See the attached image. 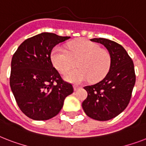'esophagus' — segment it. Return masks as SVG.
I'll return each instance as SVG.
<instances>
[{
    "label": "esophagus",
    "instance_id": "esophagus-1",
    "mask_svg": "<svg viewBox=\"0 0 146 146\" xmlns=\"http://www.w3.org/2000/svg\"><path fill=\"white\" fill-rule=\"evenodd\" d=\"M80 88V86H78V85H74V90H75V91L78 90Z\"/></svg>",
    "mask_w": 146,
    "mask_h": 146
}]
</instances>
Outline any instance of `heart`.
I'll return each instance as SVG.
<instances>
[{
  "mask_svg": "<svg viewBox=\"0 0 146 146\" xmlns=\"http://www.w3.org/2000/svg\"><path fill=\"white\" fill-rule=\"evenodd\" d=\"M53 65L60 73H68L77 62L78 69L66 76L69 82L80 83L89 79L98 82L108 73L112 63V56L108 49L88 40H76L69 43L66 50L55 46L51 50Z\"/></svg>",
  "mask_w": 146,
  "mask_h": 146,
  "instance_id": "1",
  "label": "heart"
}]
</instances>
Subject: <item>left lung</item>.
I'll use <instances>...</instances> for the list:
<instances>
[{
	"label": "left lung",
	"instance_id": "8db88e82",
	"mask_svg": "<svg viewBox=\"0 0 146 146\" xmlns=\"http://www.w3.org/2000/svg\"><path fill=\"white\" fill-rule=\"evenodd\" d=\"M91 41L102 44L111 52L112 63L103 80L84 87L88 96L82 106L88 117L105 121L119 115L129 104L136 82L134 64L126 50L117 42L103 38Z\"/></svg>",
	"mask_w": 146,
	"mask_h": 146
}]
</instances>
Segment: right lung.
Here are the masks:
<instances>
[{"label": "right lung", "mask_w": 146, "mask_h": 146, "mask_svg": "<svg viewBox=\"0 0 146 146\" xmlns=\"http://www.w3.org/2000/svg\"><path fill=\"white\" fill-rule=\"evenodd\" d=\"M70 38L43 33L29 38L19 46L11 61L10 85L19 109L28 117L46 120L58 114L65 98L73 92L53 66V48Z\"/></svg>", "instance_id": "obj_1"}]
</instances>
